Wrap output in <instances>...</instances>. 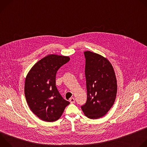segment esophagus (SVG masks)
Segmentation results:
<instances>
[{"label": "esophagus", "mask_w": 147, "mask_h": 147, "mask_svg": "<svg viewBox=\"0 0 147 147\" xmlns=\"http://www.w3.org/2000/svg\"><path fill=\"white\" fill-rule=\"evenodd\" d=\"M69 101L71 103H73L75 102V99L74 98H71L70 99H69Z\"/></svg>", "instance_id": "34e87169"}]
</instances>
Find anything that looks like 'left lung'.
<instances>
[{
	"mask_svg": "<svg viewBox=\"0 0 147 147\" xmlns=\"http://www.w3.org/2000/svg\"><path fill=\"white\" fill-rule=\"evenodd\" d=\"M84 53L87 99L81 109L87 117L96 119L105 115L113 106L117 93V81L108 59L90 51Z\"/></svg>",
	"mask_w": 147,
	"mask_h": 147,
	"instance_id": "1",
	"label": "left lung"
}]
</instances>
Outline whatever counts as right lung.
Returning a JSON list of instances; mask_svg holds the SVG:
<instances>
[{
    "mask_svg": "<svg viewBox=\"0 0 147 147\" xmlns=\"http://www.w3.org/2000/svg\"><path fill=\"white\" fill-rule=\"evenodd\" d=\"M70 60L68 56L50 55L38 61L28 73L24 92L31 111L40 119L55 121L70 102L63 98L56 86V75Z\"/></svg>",
    "mask_w": 147,
    "mask_h": 147,
    "instance_id": "right-lung-1",
    "label": "right lung"
}]
</instances>
